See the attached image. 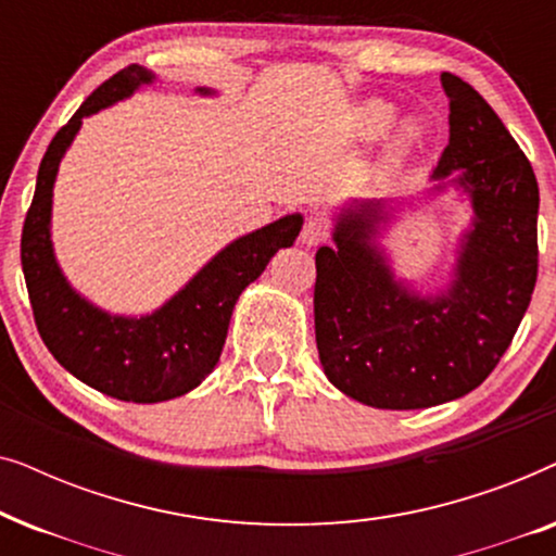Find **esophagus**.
Returning <instances> with one entry per match:
<instances>
[{"label":"esophagus","instance_id":"obj_1","mask_svg":"<svg viewBox=\"0 0 556 556\" xmlns=\"http://www.w3.org/2000/svg\"><path fill=\"white\" fill-rule=\"evenodd\" d=\"M329 235H331V225L326 223L324 217H308L301 230V240L306 242V245H321V242L329 240Z\"/></svg>","mask_w":556,"mask_h":556}]
</instances>
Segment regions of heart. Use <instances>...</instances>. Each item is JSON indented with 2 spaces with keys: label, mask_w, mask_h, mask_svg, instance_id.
I'll list each match as a JSON object with an SVG mask.
<instances>
[{
  "label": "heart",
  "mask_w": 556,
  "mask_h": 556,
  "mask_svg": "<svg viewBox=\"0 0 556 556\" xmlns=\"http://www.w3.org/2000/svg\"><path fill=\"white\" fill-rule=\"evenodd\" d=\"M394 124V109L390 103H369L362 109V126L369 134H382Z\"/></svg>",
  "instance_id": "obj_1"
}]
</instances>
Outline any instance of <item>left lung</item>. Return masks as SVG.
<instances>
[{"label":"left lung","mask_w":556,"mask_h":556,"mask_svg":"<svg viewBox=\"0 0 556 556\" xmlns=\"http://www.w3.org/2000/svg\"><path fill=\"white\" fill-rule=\"evenodd\" d=\"M451 141L432 179L455 172L473 202L451 291L417 299L369 248L377 204L341 215L337 248H318L314 318L318 359L333 387L379 409L458 400L496 369L539 273V185L527 154L473 86L440 75Z\"/></svg>","instance_id":"8db88e82"}]
</instances>
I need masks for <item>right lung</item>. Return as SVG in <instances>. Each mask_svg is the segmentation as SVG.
I'll return each mask as SVG.
<instances>
[{
	"instance_id": "1",
	"label": "right lung",
	"mask_w": 556,
	"mask_h": 556,
	"mask_svg": "<svg viewBox=\"0 0 556 556\" xmlns=\"http://www.w3.org/2000/svg\"><path fill=\"white\" fill-rule=\"evenodd\" d=\"M151 73L128 65L96 88L45 151L33 204L22 227V270L37 331L50 354L93 390L124 402H164L194 390L215 369L225 346L235 301L265 270L280 248L293 245L303 217L278 223L235 240L212 257L185 291L143 318L109 316L83 301L60 273L50 242V204L58 164L83 116L131 96Z\"/></svg>"
}]
</instances>
